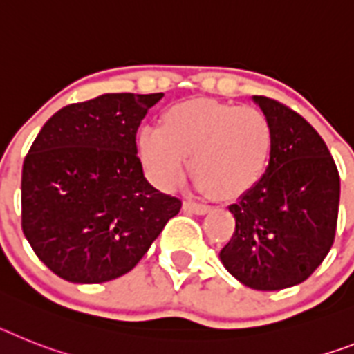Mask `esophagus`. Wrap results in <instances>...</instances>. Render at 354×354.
<instances>
[{"label":"esophagus","mask_w":354,"mask_h":354,"mask_svg":"<svg viewBox=\"0 0 354 354\" xmlns=\"http://www.w3.org/2000/svg\"><path fill=\"white\" fill-rule=\"evenodd\" d=\"M183 210L187 212H192V214H207L210 210L209 205H203V203H196V201H185L183 203Z\"/></svg>","instance_id":"1"}]
</instances>
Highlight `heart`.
<instances>
[{"label":"heart","mask_w":354,"mask_h":354,"mask_svg":"<svg viewBox=\"0 0 354 354\" xmlns=\"http://www.w3.org/2000/svg\"><path fill=\"white\" fill-rule=\"evenodd\" d=\"M272 151V122L261 109L207 99L172 104L162 127L145 126L138 135V154L154 185L176 187L191 156L192 176L216 198H236L257 185Z\"/></svg>","instance_id":"obj_1"}]
</instances>
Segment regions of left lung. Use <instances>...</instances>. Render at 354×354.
<instances>
[{
  "label": "left lung",
  "mask_w": 354,
  "mask_h": 354,
  "mask_svg": "<svg viewBox=\"0 0 354 354\" xmlns=\"http://www.w3.org/2000/svg\"><path fill=\"white\" fill-rule=\"evenodd\" d=\"M273 127L268 171L228 210L236 230L219 252L245 286L275 292L304 283L335 241L340 176L320 135L297 111L254 97Z\"/></svg>",
  "instance_id": "8db88e82"
}]
</instances>
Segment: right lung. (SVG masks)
Masks as SVG:
<instances>
[{
	"instance_id": "add662e5",
	"label": "right lung",
	"mask_w": 354,
	"mask_h": 354,
	"mask_svg": "<svg viewBox=\"0 0 354 354\" xmlns=\"http://www.w3.org/2000/svg\"><path fill=\"white\" fill-rule=\"evenodd\" d=\"M163 93H106L46 120L23 162L21 227L55 275L99 284L131 272L182 200L156 191L136 156Z\"/></svg>"
}]
</instances>
